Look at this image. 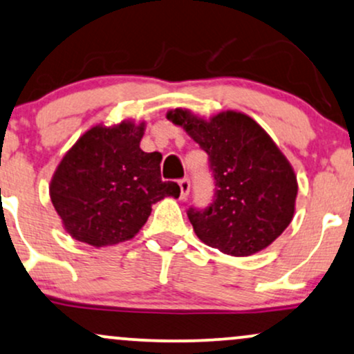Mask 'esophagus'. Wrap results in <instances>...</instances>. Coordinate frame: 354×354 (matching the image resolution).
<instances>
[{
  "label": "esophagus",
  "instance_id": "esophagus-1",
  "mask_svg": "<svg viewBox=\"0 0 354 354\" xmlns=\"http://www.w3.org/2000/svg\"><path fill=\"white\" fill-rule=\"evenodd\" d=\"M178 185H180V189H181V199H186V196L189 194V188H191V183L188 178H183V180L178 181Z\"/></svg>",
  "mask_w": 354,
  "mask_h": 354
}]
</instances>
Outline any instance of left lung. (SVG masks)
<instances>
[{"instance_id":"left-lung-1","label":"left lung","mask_w":354,"mask_h":354,"mask_svg":"<svg viewBox=\"0 0 354 354\" xmlns=\"http://www.w3.org/2000/svg\"><path fill=\"white\" fill-rule=\"evenodd\" d=\"M166 117L188 131L209 158L216 186L212 203L188 209L196 236L234 257L270 245L290 224L299 186L290 163L266 130L231 110L211 120L181 109Z\"/></svg>"}]
</instances>
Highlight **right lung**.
Here are the masks:
<instances>
[{"mask_svg":"<svg viewBox=\"0 0 354 354\" xmlns=\"http://www.w3.org/2000/svg\"><path fill=\"white\" fill-rule=\"evenodd\" d=\"M143 131V123L131 122L93 127L59 163L50 201L75 241L93 247L129 241L147 223L151 204L180 196L176 183L161 180V153L140 148Z\"/></svg>","mask_w":354,"mask_h":354,"instance_id":"obj_1","label":"right lung"}]
</instances>
